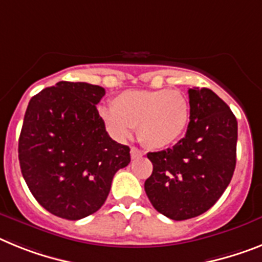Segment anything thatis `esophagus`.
Wrapping results in <instances>:
<instances>
[{"label":"esophagus","instance_id":"34e87169","mask_svg":"<svg viewBox=\"0 0 262 262\" xmlns=\"http://www.w3.org/2000/svg\"><path fill=\"white\" fill-rule=\"evenodd\" d=\"M143 155V152L140 151L139 148H136V147H131V158L136 159V158H140Z\"/></svg>","mask_w":262,"mask_h":262}]
</instances>
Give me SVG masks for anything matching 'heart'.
I'll use <instances>...</instances> for the list:
<instances>
[{"instance_id":"b5f03b06","label":"heart","mask_w":262,"mask_h":262,"mask_svg":"<svg viewBox=\"0 0 262 262\" xmlns=\"http://www.w3.org/2000/svg\"><path fill=\"white\" fill-rule=\"evenodd\" d=\"M114 138L124 140L133 128L148 148L171 146L183 135L189 120L188 99L175 90H126L99 110Z\"/></svg>"}]
</instances>
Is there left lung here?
Instances as JSON below:
<instances>
[{
	"instance_id": "8db88e82",
	"label": "left lung",
	"mask_w": 262,
	"mask_h": 262,
	"mask_svg": "<svg viewBox=\"0 0 262 262\" xmlns=\"http://www.w3.org/2000/svg\"><path fill=\"white\" fill-rule=\"evenodd\" d=\"M187 134L172 148L148 152L154 165L144 189L156 211L182 221L204 213L221 198L236 167L237 120L209 89L193 87Z\"/></svg>"
}]
</instances>
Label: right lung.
Listing matches in <instances>:
<instances>
[{"label": "right lung", "mask_w": 262, "mask_h": 262, "mask_svg": "<svg viewBox=\"0 0 262 262\" xmlns=\"http://www.w3.org/2000/svg\"><path fill=\"white\" fill-rule=\"evenodd\" d=\"M103 87L58 82L31 98L18 140L21 172L50 213L79 220L104 204L113 178L131 162L129 147L107 134L97 104Z\"/></svg>", "instance_id": "1"}]
</instances>
